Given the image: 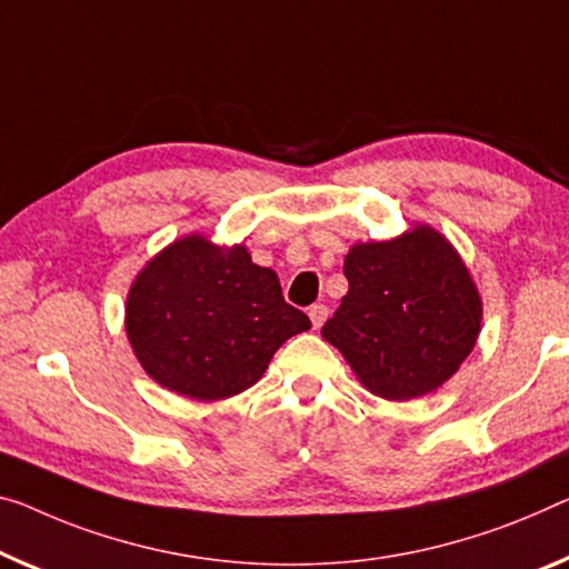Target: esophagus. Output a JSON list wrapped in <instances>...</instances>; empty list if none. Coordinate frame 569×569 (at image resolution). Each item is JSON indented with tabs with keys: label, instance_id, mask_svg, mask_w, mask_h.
Masks as SVG:
<instances>
[{
	"label": "esophagus",
	"instance_id": "esophagus-1",
	"mask_svg": "<svg viewBox=\"0 0 569 569\" xmlns=\"http://www.w3.org/2000/svg\"><path fill=\"white\" fill-rule=\"evenodd\" d=\"M328 305H312V308L308 310V315H310V320H312V328L315 330H318L320 326H322V322H326L328 320Z\"/></svg>",
	"mask_w": 569,
	"mask_h": 569
}]
</instances>
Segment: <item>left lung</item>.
<instances>
[{"mask_svg":"<svg viewBox=\"0 0 569 569\" xmlns=\"http://www.w3.org/2000/svg\"><path fill=\"white\" fill-rule=\"evenodd\" d=\"M348 292L322 338L371 395L417 399L442 387L473 351L483 305L452 243L430 226L346 254Z\"/></svg>","mask_w":569,"mask_h":569,"instance_id":"1","label":"left lung"}]
</instances>
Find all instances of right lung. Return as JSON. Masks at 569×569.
I'll list each match as a JSON object with an SVG mask.
<instances>
[{"label": "right lung", "mask_w": 569, "mask_h": 569, "mask_svg": "<svg viewBox=\"0 0 569 569\" xmlns=\"http://www.w3.org/2000/svg\"><path fill=\"white\" fill-rule=\"evenodd\" d=\"M127 336L160 387L216 401L254 387L277 348L310 318L284 302L279 277L243 247L186 236L137 274L127 297Z\"/></svg>", "instance_id": "obj_1"}]
</instances>
